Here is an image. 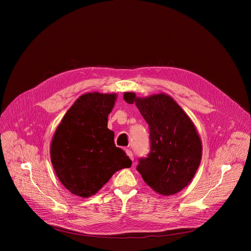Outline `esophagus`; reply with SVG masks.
<instances>
[{
  "label": "esophagus",
  "mask_w": 251,
  "mask_h": 251,
  "mask_svg": "<svg viewBox=\"0 0 251 251\" xmlns=\"http://www.w3.org/2000/svg\"><path fill=\"white\" fill-rule=\"evenodd\" d=\"M125 152H126V154H127V156L133 161L134 160V157H133V153H132V151H130V150H125Z\"/></svg>",
  "instance_id": "obj_1"
}]
</instances>
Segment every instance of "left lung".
Listing matches in <instances>:
<instances>
[{
    "mask_svg": "<svg viewBox=\"0 0 251 251\" xmlns=\"http://www.w3.org/2000/svg\"><path fill=\"white\" fill-rule=\"evenodd\" d=\"M149 124L151 151L140 159L137 171L153 191L172 196L186 188L201 164V140L188 114L166 93L138 97L124 92Z\"/></svg>",
    "mask_w": 251,
    "mask_h": 251,
    "instance_id": "8db88e82",
    "label": "left lung"
}]
</instances>
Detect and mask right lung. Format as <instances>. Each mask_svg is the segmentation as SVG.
<instances>
[{"label":"right lung","mask_w":251,"mask_h":251,"mask_svg":"<svg viewBox=\"0 0 251 251\" xmlns=\"http://www.w3.org/2000/svg\"><path fill=\"white\" fill-rule=\"evenodd\" d=\"M116 93L89 92L67 110L50 143V160L60 183L80 198L95 195L117 171L132 161L107 128Z\"/></svg>","instance_id":"add662e5"}]
</instances>
